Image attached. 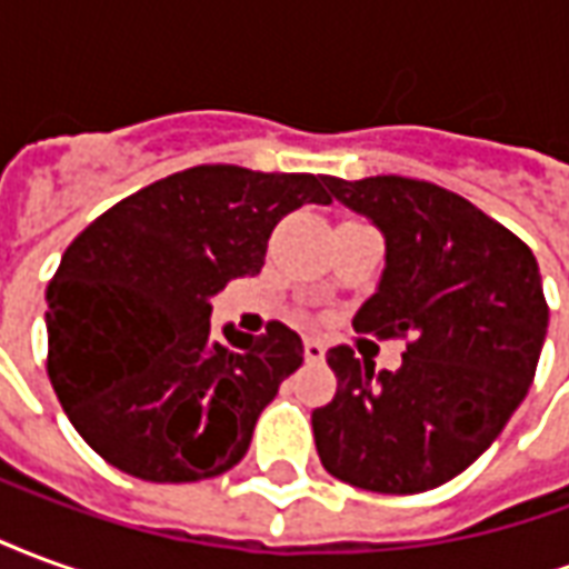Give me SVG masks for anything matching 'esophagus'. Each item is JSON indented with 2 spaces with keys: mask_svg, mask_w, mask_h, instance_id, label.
<instances>
[{
  "mask_svg": "<svg viewBox=\"0 0 569 569\" xmlns=\"http://www.w3.org/2000/svg\"><path fill=\"white\" fill-rule=\"evenodd\" d=\"M305 359H308V362H322V359H326V347H322V341L308 338V341H305Z\"/></svg>",
  "mask_w": 569,
  "mask_h": 569,
  "instance_id": "esophagus-1",
  "label": "esophagus"
}]
</instances>
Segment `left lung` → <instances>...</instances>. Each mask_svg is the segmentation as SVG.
Instances as JSON below:
<instances>
[{
  "label": "left lung",
  "mask_w": 569,
  "mask_h": 569,
  "mask_svg": "<svg viewBox=\"0 0 569 569\" xmlns=\"http://www.w3.org/2000/svg\"><path fill=\"white\" fill-rule=\"evenodd\" d=\"M383 237L375 296L357 332L408 338L378 371L350 347L326 359L338 393L313 411L326 472L375 493H420L460 476L509 423L537 375L549 308L533 252L453 191L369 176L322 179Z\"/></svg>",
  "instance_id": "1"
}]
</instances>
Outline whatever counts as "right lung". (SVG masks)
Segmentation results:
<instances>
[{"label": "right lung", "mask_w": 569, "mask_h": 569, "mask_svg": "<svg viewBox=\"0 0 569 569\" xmlns=\"http://www.w3.org/2000/svg\"><path fill=\"white\" fill-rule=\"evenodd\" d=\"M313 173L210 163L130 194L81 231L48 286V375L93 451L142 481H200L243 460L256 420L305 362L283 322L212 335V298L264 264Z\"/></svg>", "instance_id": "right-lung-1"}]
</instances>
